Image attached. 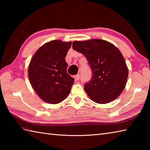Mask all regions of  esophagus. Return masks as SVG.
Masks as SVG:
<instances>
[{
  "mask_svg": "<svg viewBox=\"0 0 150 150\" xmlns=\"http://www.w3.org/2000/svg\"><path fill=\"white\" fill-rule=\"evenodd\" d=\"M74 79H75V80L77 81H79V79H80V75L79 74H77V75H75L74 76Z\"/></svg>",
  "mask_w": 150,
  "mask_h": 150,
  "instance_id": "esophagus-1",
  "label": "esophagus"
}]
</instances>
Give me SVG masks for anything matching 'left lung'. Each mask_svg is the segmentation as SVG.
Wrapping results in <instances>:
<instances>
[{
	"mask_svg": "<svg viewBox=\"0 0 150 150\" xmlns=\"http://www.w3.org/2000/svg\"><path fill=\"white\" fill-rule=\"evenodd\" d=\"M72 47L86 57L91 66L92 78L84 85L91 99L98 104L116 99L128 77V68L120 50L114 44L98 39L74 41Z\"/></svg>",
	"mask_w": 150,
	"mask_h": 150,
	"instance_id": "left-lung-1",
	"label": "left lung"
}]
</instances>
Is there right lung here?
Segmentation results:
<instances>
[{"mask_svg": "<svg viewBox=\"0 0 150 150\" xmlns=\"http://www.w3.org/2000/svg\"><path fill=\"white\" fill-rule=\"evenodd\" d=\"M71 42L60 40L45 43L37 50L28 66V78L34 91L47 103L56 104L66 99L74 79L67 73L65 57Z\"/></svg>", "mask_w": 150, "mask_h": 150, "instance_id": "1", "label": "right lung"}]
</instances>
